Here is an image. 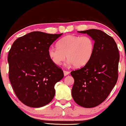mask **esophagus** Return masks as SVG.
<instances>
[{"label": "esophagus", "mask_w": 126, "mask_h": 126, "mask_svg": "<svg viewBox=\"0 0 126 126\" xmlns=\"http://www.w3.org/2000/svg\"><path fill=\"white\" fill-rule=\"evenodd\" d=\"M63 72H64V75L65 76L68 75V74H70V71H65V70H64V71H63Z\"/></svg>", "instance_id": "1"}]
</instances>
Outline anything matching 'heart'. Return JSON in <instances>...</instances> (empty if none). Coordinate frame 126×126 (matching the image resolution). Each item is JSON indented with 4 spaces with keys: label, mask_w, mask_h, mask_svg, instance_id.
Instances as JSON below:
<instances>
[{
    "label": "heart",
    "mask_w": 126,
    "mask_h": 126,
    "mask_svg": "<svg viewBox=\"0 0 126 126\" xmlns=\"http://www.w3.org/2000/svg\"><path fill=\"white\" fill-rule=\"evenodd\" d=\"M57 46L49 47L48 51L53 63L61 64L66 56L69 64H72L75 67H80L86 65L91 58L95 43L89 36L68 35L61 39Z\"/></svg>",
    "instance_id": "1"
}]
</instances>
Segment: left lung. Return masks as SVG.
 Segmentation results:
<instances>
[{
  "label": "left lung",
  "instance_id": "1",
  "mask_svg": "<svg viewBox=\"0 0 126 126\" xmlns=\"http://www.w3.org/2000/svg\"><path fill=\"white\" fill-rule=\"evenodd\" d=\"M79 32L90 35L95 47L88 62L71 72L74 79L72 96L78 105L92 108L103 102L115 86L119 53L114 39L103 31L91 29Z\"/></svg>",
  "mask_w": 126,
  "mask_h": 126
}]
</instances>
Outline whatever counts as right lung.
Returning a JSON list of instances; mask_svg holds the SVG:
<instances>
[{
	"label": "right lung",
	"instance_id": "right-lung-1",
	"mask_svg": "<svg viewBox=\"0 0 126 126\" xmlns=\"http://www.w3.org/2000/svg\"><path fill=\"white\" fill-rule=\"evenodd\" d=\"M62 34L32 32L17 38L8 52L12 87L19 100L28 107H43L54 98L55 84L64 74L49 58L48 51Z\"/></svg>",
	"mask_w": 126,
	"mask_h": 126
}]
</instances>
